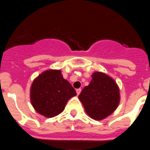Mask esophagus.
<instances>
[{
  "mask_svg": "<svg viewBox=\"0 0 150 150\" xmlns=\"http://www.w3.org/2000/svg\"><path fill=\"white\" fill-rule=\"evenodd\" d=\"M76 91V94H77V95H79V93L81 92V88H77Z\"/></svg>",
  "mask_w": 150,
  "mask_h": 150,
  "instance_id": "obj_1",
  "label": "esophagus"
}]
</instances>
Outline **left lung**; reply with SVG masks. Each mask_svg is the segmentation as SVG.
Listing matches in <instances>:
<instances>
[{
    "instance_id": "obj_1",
    "label": "left lung",
    "mask_w": 150,
    "mask_h": 150,
    "mask_svg": "<svg viewBox=\"0 0 150 150\" xmlns=\"http://www.w3.org/2000/svg\"><path fill=\"white\" fill-rule=\"evenodd\" d=\"M89 85L79 95L88 116L95 120H104L120 103V89L116 82L107 74L95 72Z\"/></svg>"
}]
</instances>
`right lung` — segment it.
<instances>
[{"label": "right lung", "instance_id": "right-lung-1", "mask_svg": "<svg viewBox=\"0 0 150 150\" xmlns=\"http://www.w3.org/2000/svg\"><path fill=\"white\" fill-rule=\"evenodd\" d=\"M76 92L64 79L61 71L49 70L38 76L30 88V101L36 111L46 117H54L64 109Z\"/></svg>", "mask_w": 150, "mask_h": 150}]
</instances>
